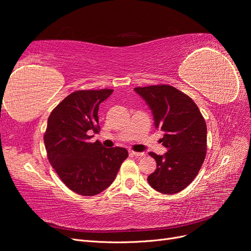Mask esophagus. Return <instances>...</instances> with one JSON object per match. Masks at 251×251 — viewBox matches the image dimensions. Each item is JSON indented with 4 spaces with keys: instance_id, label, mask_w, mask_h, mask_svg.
Masks as SVG:
<instances>
[{
    "instance_id": "esophagus-1",
    "label": "esophagus",
    "mask_w": 251,
    "mask_h": 251,
    "mask_svg": "<svg viewBox=\"0 0 251 251\" xmlns=\"http://www.w3.org/2000/svg\"><path fill=\"white\" fill-rule=\"evenodd\" d=\"M130 154L135 156V157H144L146 156V153H143V151H141V153H139V151H131Z\"/></svg>"
}]
</instances>
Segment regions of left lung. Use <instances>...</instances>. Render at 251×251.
<instances>
[{
	"label": "left lung",
	"mask_w": 251,
	"mask_h": 251,
	"mask_svg": "<svg viewBox=\"0 0 251 251\" xmlns=\"http://www.w3.org/2000/svg\"><path fill=\"white\" fill-rule=\"evenodd\" d=\"M134 91L147 102L160 139L168 149L164 155L150 153L157 162L148 177L155 191L177 194L192 183L206 156L207 128L202 114L191 97L172 86L138 87Z\"/></svg>",
	"instance_id": "8db88e82"
}]
</instances>
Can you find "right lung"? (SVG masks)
I'll list each match as a JSON object with an SVG mask.
<instances>
[{
	"mask_svg": "<svg viewBox=\"0 0 251 251\" xmlns=\"http://www.w3.org/2000/svg\"><path fill=\"white\" fill-rule=\"evenodd\" d=\"M113 90H81L68 95L53 110L44 135L47 156L58 177L71 191L95 196L108 188L127 158L125 148H104L91 143L98 133L100 104Z\"/></svg>",
	"mask_w": 251,
	"mask_h": 251,
	"instance_id": "1",
	"label": "right lung"
}]
</instances>
